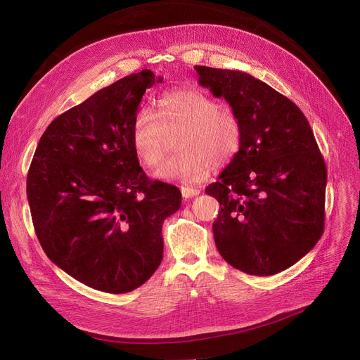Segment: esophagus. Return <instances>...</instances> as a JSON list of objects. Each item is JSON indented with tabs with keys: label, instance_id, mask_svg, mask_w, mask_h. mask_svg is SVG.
Here are the masks:
<instances>
[{
	"label": "esophagus",
	"instance_id": "1",
	"mask_svg": "<svg viewBox=\"0 0 360 360\" xmlns=\"http://www.w3.org/2000/svg\"><path fill=\"white\" fill-rule=\"evenodd\" d=\"M199 193H200V191L196 189V187H186V186L181 187V195H183V198H186V199L198 196Z\"/></svg>",
	"mask_w": 360,
	"mask_h": 360
}]
</instances>
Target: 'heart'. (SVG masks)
<instances>
[{"label":"heart","mask_w":360,"mask_h":360,"mask_svg":"<svg viewBox=\"0 0 360 360\" xmlns=\"http://www.w3.org/2000/svg\"><path fill=\"white\" fill-rule=\"evenodd\" d=\"M180 130L176 155L165 161L157 176L165 180L198 183L212 167L227 165L240 150L243 127L230 108H222L205 92L193 88L173 89L162 95L158 114L138 111L131 129V143L138 158L158 167L169 145V136Z\"/></svg>","instance_id":"1"}]
</instances>
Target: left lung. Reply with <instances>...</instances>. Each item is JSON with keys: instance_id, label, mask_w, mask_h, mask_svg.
I'll list each match as a JSON object with an SVG mask.
<instances>
[{"instance_id": "1", "label": "left lung", "mask_w": 360, "mask_h": 360, "mask_svg": "<svg viewBox=\"0 0 360 360\" xmlns=\"http://www.w3.org/2000/svg\"><path fill=\"white\" fill-rule=\"evenodd\" d=\"M199 84L240 118L242 146L205 192L219 202V255L250 276H274L314 249L323 233L327 167L300 108L238 70L195 65Z\"/></svg>"}]
</instances>
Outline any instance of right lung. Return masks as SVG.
I'll return each mask as SVG.
<instances>
[{
    "label": "right lung",
    "instance_id": "1",
    "mask_svg": "<svg viewBox=\"0 0 360 360\" xmlns=\"http://www.w3.org/2000/svg\"><path fill=\"white\" fill-rule=\"evenodd\" d=\"M150 70L133 73L58 115L33 155L26 192L48 258L101 292L141 287L162 261V222L179 211L176 186L150 180L131 129Z\"/></svg>",
    "mask_w": 360,
    "mask_h": 360
}]
</instances>
